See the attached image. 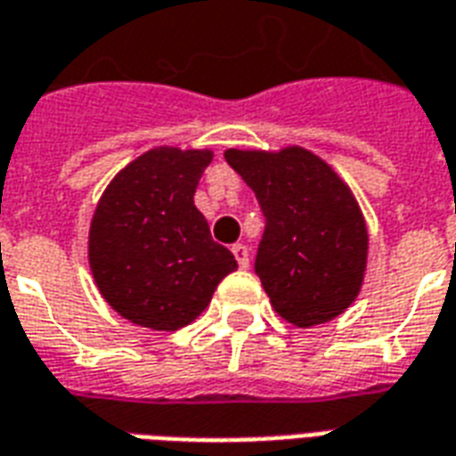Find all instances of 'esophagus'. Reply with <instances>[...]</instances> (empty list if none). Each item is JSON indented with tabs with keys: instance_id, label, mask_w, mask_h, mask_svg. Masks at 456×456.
I'll return each instance as SVG.
<instances>
[{
	"instance_id": "obj_1",
	"label": "esophagus",
	"mask_w": 456,
	"mask_h": 456,
	"mask_svg": "<svg viewBox=\"0 0 456 456\" xmlns=\"http://www.w3.org/2000/svg\"><path fill=\"white\" fill-rule=\"evenodd\" d=\"M232 254L237 258L239 268H248V248L244 244H234L232 246Z\"/></svg>"
}]
</instances>
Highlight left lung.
Instances as JSON below:
<instances>
[{"label":"left lung","mask_w":456,"mask_h":456,"mask_svg":"<svg viewBox=\"0 0 456 456\" xmlns=\"http://www.w3.org/2000/svg\"><path fill=\"white\" fill-rule=\"evenodd\" d=\"M224 159L261 205L256 254L273 309L299 329L326 323L355 302L367 265V227L350 188L302 147L227 150Z\"/></svg>","instance_id":"1"}]
</instances>
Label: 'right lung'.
<instances>
[{"instance_id":"1","label":"right lung","mask_w":456,"mask_h":456,"mask_svg":"<svg viewBox=\"0 0 456 456\" xmlns=\"http://www.w3.org/2000/svg\"><path fill=\"white\" fill-rule=\"evenodd\" d=\"M210 161V150L157 147L127 164L101 195L89 265L103 299L127 322L154 331L188 326L237 268L193 202Z\"/></svg>"}]
</instances>
